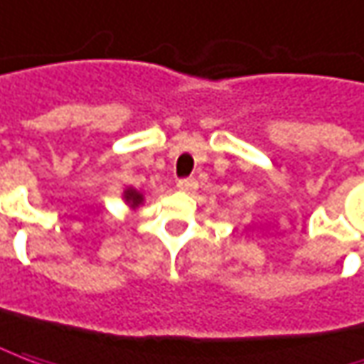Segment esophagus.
I'll return each instance as SVG.
<instances>
[{
	"label": "esophagus",
	"mask_w": 364,
	"mask_h": 364,
	"mask_svg": "<svg viewBox=\"0 0 364 364\" xmlns=\"http://www.w3.org/2000/svg\"><path fill=\"white\" fill-rule=\"evenodd\" d=\"M177 187L185 193H193L197 189V181H195V179H179V181H177Z\"/></svg>",
	"instance_id": "esophagus-1"
}]
</instances>
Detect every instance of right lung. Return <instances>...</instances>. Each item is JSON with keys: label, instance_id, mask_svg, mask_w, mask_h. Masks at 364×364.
<instances>
[{"label": "right lung", "instance_id": "right-lung-1", "mask_svg": "<svg viewBox=\"0 0 364 364\" xmlns=\"http://www.w3.org/2000/svg\"><path fill=\"white\" fill-rule=\"evenodd\" d=\"M123 199H125V203L129 205L131 209H135V207H139L141 203H143V195L129 187V189H125V191H123Z\"/></svg>", "mask_w": 364, "mask_h": 364}]
</instances>
